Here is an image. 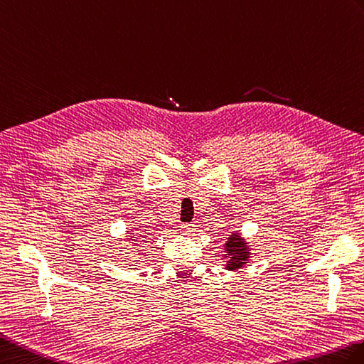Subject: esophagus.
I'll list each match as a JSON object with an SVG mask.
<instances>
[{"instance_id":"esophagus-1","label":"esophagus","mask_w":364,"mask_h":364,"mask_svg":"<svg viewBox=\"0 0 364 364\" xmlns=\"http://www.w3.org/2000/svg\"><path fill=\"white\" fill-rule=\"evenodd\" d=\"M183 235H191V233L196 232V225L195 224H182V229Z\"/></svg>"}]
</instances>
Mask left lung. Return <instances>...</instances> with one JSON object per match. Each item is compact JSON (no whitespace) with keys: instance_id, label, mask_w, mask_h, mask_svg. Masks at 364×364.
Wrapping results in <instances>:
<instances>
[{"instance_id":"1","label":"left lung","mask_w":364,"mask_h":364,"mask_svg":"<svg viewBox=\"0 0 364 364\" xmlns=\"http://www.w3.org/2000/svg\"><path fill=\"white\" fill-rule=\"evenodd\" d=\"M252 250L249 241L238 230L230 232L223 246L221 260L224 263V269L232 272L245 269L252 258Z\"/></svg>"}]
</instances>
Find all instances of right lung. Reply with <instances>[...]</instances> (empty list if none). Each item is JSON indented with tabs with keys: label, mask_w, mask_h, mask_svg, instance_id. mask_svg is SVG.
I'll list each match as a JSON object with an SVG mask.
<instances>
[{
	"label": "right lung",
	"mask_w": 364,
	"mask_h": 364,
	"mask_svg": "<svg viewBox=\"0 0 364 364\" xmlns=\"http://www.w3.org/2000/svg\"><path fill=\"white\" fill-rule=\"evenodd\" d=\"M127 241H131V246H139L140 245V235L139 233H131V235H127Z\"/></svg>",
	"instance_id": "add662e5"
}]
</instances>
